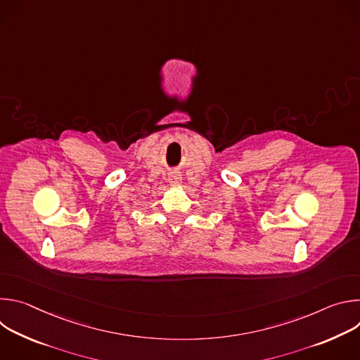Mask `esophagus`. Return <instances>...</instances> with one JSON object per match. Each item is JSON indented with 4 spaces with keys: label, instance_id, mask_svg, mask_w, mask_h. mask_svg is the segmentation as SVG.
I'll list each match as a JSON object with an SVG mask.
<instances>
[{
    "label": "esophagus",
    "instance_id": "obj_1",
    "mask_svg": "<svg viewBox=\"0 0 360 360\" xmlns=\"http://www.w3.org/2000/svg\"><path fill=\"white\" fill-rule=\"evenodd\" d=\"M168 181H169L171 185H179L181 181H182V176H181L178 172H172V174L169 175Z\"/></svg>",
    "mask_w": 360,
    "mask_h": 360
}]
</instances>
